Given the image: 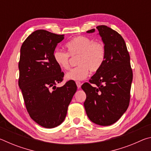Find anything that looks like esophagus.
Returning a JSON list of instances; mask_svg holds the SVG:
<instances>
[{"label": "esophagus", "mask_w": 151, "mask_h": 151, "mask_svg": "<svg viewBox=\"0 0 151 151\" xmlns=\"http://www.w3.org/2000/svg\"><path fill=\"white\" fill-rule=\"evenodd\" d=\"M76 86H77V88H80L81 86V83L79 81H76Z\"/></svg>", "instance_id": "34e87169"}]
</instances>
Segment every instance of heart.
Returning <instances> with one entry per match:
<instances>
[{"instance_id": "heart-1", "label": "heart", "mask_w": 151, "mask_h": 151, "mask_svg": "<svg viewBox=\"0 0 151 151\" xmlns=\"http://www.w3.org/2000/svg\"><path fill=\"white\" fill-rule=\"evenodd\" d=\"M68 52L57 49L53 53L55 63L62 69L69 66V58L78 56L76 65L66 73L67 80L81 81L88 75L89 71L95 73L103 66L106 57L104 45L100 41H94L92 38L78 36L66 44Z\"/></svg>"}]
</instances>
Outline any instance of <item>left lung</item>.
<instances>
[{"mask_svg": "<svg viewBox=\"0 0 151 151\" xmlns=\"http://www.w3.org/2000/svg\"><path fill=\"white\" fill-rule=\"evenodd\" d=\"M96 29L105 47V60L90 79V83H84L81 88L86 95L84 106L88 119L96 124L109 126L118 121L128 109L132 71L121 35L105 25ZM94 31L93 29L86 32Z\"/></svg>", "mask_w": 151, "mask_h": 151, "instance_id": "8db88e82", "label": "left lung"}]
</instances>
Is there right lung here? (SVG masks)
I'll list each match as a JSON object with an SVG mask.
<instances>
[{
	"label": "right lung",
	"instance_id": "obj_1",
	"mask_svg": "<svg viewBox=\"0 0 151 151\" xmlns=\"http://www.w3.org/2000/svg\"><path fill=\"white\" fill-rule=\"evenodd\" d=\"M63 35L37 30L30 35L20 48L19 86L30 116L47 129L60 125L76 93L75 81L61 87L64 73L55 63L53 53Z\"/></svg>",
	"mask_w": 151,
	"mask_h": 151
}]
</instances>
